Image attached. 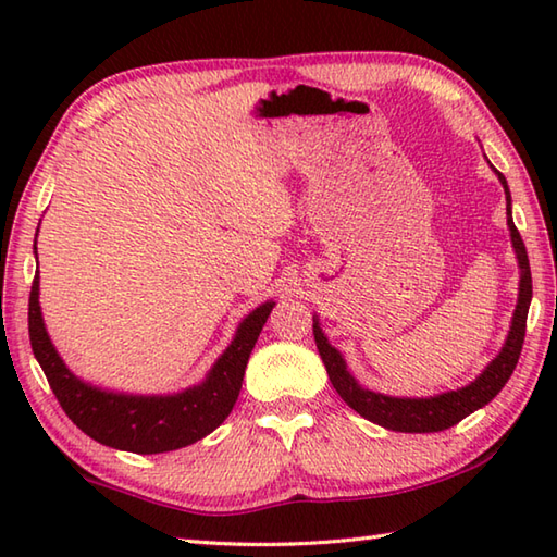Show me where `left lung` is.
Masks as SVG:
<instances>
[{"mask_svg":"<svg viewBox=\"0 0 557 557\" xmlns=\"http://www.w3.org/2000/svg\"><path fill=\"white\" fill-rule=\"evenodd\" d=\"M498 180L503 182V188H505L507 224H510L512 246H515V253L519 260V268H522V280H519V301L515 309L510 335H507V339H505V347L474 383L461 387V389H453V393L425 397V399L423 397L421 399L387 397L381 393H371V389H366L357 381H354V375L347 371L345 359L339 357V351L335 347L327 345L321 325H318V321H313L315 347L325 363L330 383H333V387L337 389V395L345 399L354 411L361 413L363 419L383 425V429H387V431L437 433V431L449 429V425L459 423L461 419L469 417V413H474L476 409L486 407L488 401L505 387V383L510 381V375L519 361V354H522L524 335H527V313H529V304H531V270H529V256H527V246L522 242V234H519V230L512 222L510 188H507V182L500 172H498Z\"/></svg>","mask_w":557,"mask_h":557,"instance_id":"left-lung-1","label":"left lung"}]
</instances>
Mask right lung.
I'll list each match as a JSON object with an SVG mask.
<instances>
[{"instance_id":"right-lung-1","label":"right lung","mask_w":557,"mask_h":557,"mask_svg":"<svg viewBox=\"0 0 557 557\" xmlns=\"http://www.w3.org/2000/svg\"><path fill=\"white\" fill-rule=\"evenodd\" d=\"M38 287L40 282L35 275L28 299L30 347L57 401L66 411V417L92 441L138 455L170 453V449L191 445L215 431L230 417L234 401L239 397L248 357H251L260 330L275 306L268 301L244 318L232 345L212 366L206 383L170 397H134L102 393L98 387L81 383L66 369L47 337Z\"/></svg>"}]
</instances>
